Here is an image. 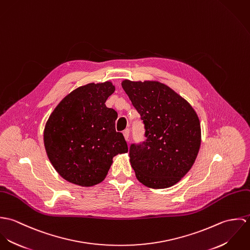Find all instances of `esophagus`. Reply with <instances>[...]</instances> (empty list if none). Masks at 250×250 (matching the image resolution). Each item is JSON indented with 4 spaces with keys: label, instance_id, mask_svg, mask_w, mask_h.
<instances>
[{
    "label": "esophagus",
    "instance_id": "obj_1",
    "mask_svg": "<svg viewBox=\"0 0 250 250\" xmlns=\"http://www.w3.org/2000/svg\"><path fill=\"white\" fill-rule=\"evenodd\" d=\"M129 135H130V131H129V129H126V130H124V131H123V136H124L125 140H126L127 142H129Z\"/></svg>",
    "mask_w": 250,
    "mask_h": 250
}]
</instances>
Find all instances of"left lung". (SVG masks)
I'll list each match as a JSON object with an SVG mask.
<instances>
[{
	"label": "left lung",
	"mask_w": 250,
	"mask_h": 250,
	"mask_svg": "<svg viewBox=\"0 0 250 250\" xmlns=\"http://www.w3.org/2000/svg\"><path fill=\"white\" fill-rule=\"evenodd\" d=\"M122 87L141 114L145 142L131 144L136 177L152 188H169L191 168L201 144L199 118L189 103L157 81L124 80Z\"/></svg>",
	"instance_id": "obj_1"
}]
</instances>
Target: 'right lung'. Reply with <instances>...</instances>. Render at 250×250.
<instances>
[{
	"instance_id": "right-lung-1",
	"label": "right lung",
	"mask_w": 250,
	"mask_h": 250,
	"mask_svg": "<svg viewBox=\"0 0 250 250\" xmlns=\"http://www.w3.org/2000/svg\"><path fill=\"white\" fill-rule=\"evenodd\" d=\"M114 90L111 82L80 86L50 115L44 129L46 153L66 181L97 185L106 178L112 158L128 152L123 135L115 131L117 112L105 105Z\"/></svg>"
}]
</instances>
